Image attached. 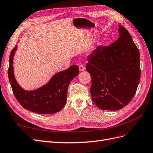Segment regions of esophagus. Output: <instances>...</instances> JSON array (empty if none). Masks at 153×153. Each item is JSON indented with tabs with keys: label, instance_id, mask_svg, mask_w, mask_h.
I'll return each mask as SVG.
<instances>
[{
	"label": "esophagus",
	"instance_id": "34e87169",
	"mask_svg": "<svg viewBox=\"0 0 153 153\" xmlns=\"http://www.w3.org/2000/svg\"><path fill=\"white\" fill-rule=\"evenodd\" d=\"M84 69H85V67H84V66L83 65V64H80V65H79V70H80V71H84Z\"/></svg>",
	"mask_w": 153,
	"mask_h": 153
}]
</instances>
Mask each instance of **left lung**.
<instances>
[{"instance_id": "1", "label": "left lung", "mask_w": 153, "mask_h": 153, "mask_svg": "<svg viewBox=\"0 0 153 153\" xmlns=\"http://www.w3.org/2000/svg\"><path fill=\"white\" fill-rule=\"evenodd\" d=\"M119 38L99 46L87 58L92 100L101 110H118L136 93L140 78V53L131 35L119 25Z\"/></svg>"}]
</instances>
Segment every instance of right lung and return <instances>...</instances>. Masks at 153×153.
I'll list each match as a JSON object with an SVG mask.
<instances>
[{
    "instance_id": "obj_1",
    "label": "right lung",
    "mask_w": 153,
    "mask_h": 153,
    "mask_svg": "<svg viewBox=\"0 0 153 153\" xmlns=\"http://www.w3.org/2000/svg\"><path fill=\"white\" fill-rule=\"evenodd\" d=\"M17 45L11 52L8 77L13 94L24 108L39 114L59 112L66 103L68 88L73 79L79 74L78 66L73 65L66 70L58 72L49 82L39 89L27 91L18 84L14 75L13 57Z\"/></svg>"
}]
</instances>
